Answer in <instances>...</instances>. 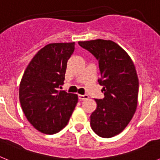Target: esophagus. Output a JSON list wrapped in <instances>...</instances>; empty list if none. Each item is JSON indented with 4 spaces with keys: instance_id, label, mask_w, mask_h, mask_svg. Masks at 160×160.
Returning a JSON list of instances; mask_svg holds the SVG:
<instances>
[{
    "instance_id": "esophagus-1",
    "label": "esophagus",
    "mask_w": 160,
    "mask_h": 160,
    "mask_svg": "<svg viewBox=\"0 0 160 160\" xmlns=\"http://www.w3.org/2000/svg\"><path fill=\"white\" fill-rule=\"evenodd\" d=\"M87 98H89V96L87 95V94H85V95H82V94H79L78 95V99L80 100V101L87 99Z\"/></svg>"
}]
</instances>
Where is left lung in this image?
Here are the masks:
<instances>
[{"label":"left lung","instance_id":"left-lung-1","mask_svg":"<svg viewBox=\"0 0 160 160\" xmlns=\"http://www.w3.org/2000/svg\"><path fill=\"white\" fill-rule=\"evenodd\" d=\"M79 46L98 61L104 98L95 99L97 108L90 115V127L102 138L122 132L135 113L138 103V78L128 53L111 40L78 42Z\"/></svg>","mask_w":160,"mask_h":160}]
</instances>
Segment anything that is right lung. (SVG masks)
I'll use <instances>...</instances> for the list:
<instances>
[{
  "label": "right lung",
  "mask_w": 160,
  "mask_h": 160,
  "mask_svg": "<svg viewBox=\"0 0 160 160\" xmlns=\"http://www.w3.org/2000/svg\"><path fill=\"white\" fill-rule=\"evenodd\" d=\"M74 42L50 43L36 53L25 69L19 87L22 111L32 127L53 135L67 125L78 95L58 90L65 80Z\"/></svg>",
  "instance_id": "add662e5"
}]
</instances>
